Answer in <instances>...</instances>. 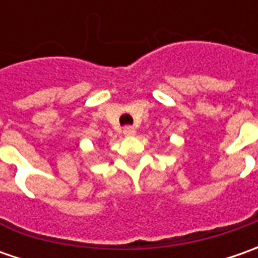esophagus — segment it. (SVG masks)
<instances>
[{
  "label": "esophagus",
  "mask_w": 258,
  "mask_h": 258,
  "mask_svg": "<svg viewBox=\"0 0 258 258\" xmlns=\"http://www.w3.org/2000/svg\"><path fill=\"white\" fill-rule=\"evenodd\" d=\"M123 135L124 136H135L136 131H135V127H132V126H126L123 129Z\"/></svg>",
  "instance_id": "34e87169"
}]
</instances>
